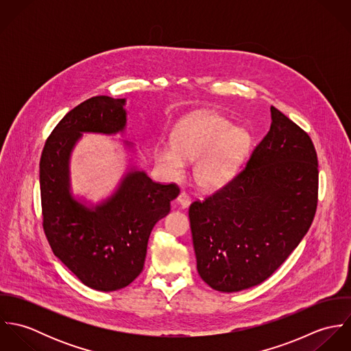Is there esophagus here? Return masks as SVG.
<instances>
[{"instance_id": "34e87169", "label": "esophagus", "mask_w": 351, "mask_h": 351, "mask_svg": "<svg viewBox=\"0 0 351 351\" xmlns=\"http://www.w3.org/2000/svg\"><path fill=\"white\" fill-rule=\"evenodd\" d=\"M177 202H178V205H180L181 208H188L189 204H191V199H189L188 193L181 192L180 196H178V199H177Z\"/></svg>"}]
</instances>
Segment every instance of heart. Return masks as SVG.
I'll use <instances>...</instances> for the list:
<instances>
[{
  "label": "heart",
  "mask_w": 351,
  "mask_h": 351,
  "mask_svg": "<svg viewBox=\"0 0 351 351\" xmlns=\"http://www.w3.org/2000/svg\"><path fill=\"white\" fill-rule=\"evenodd\" d=\"M249 132L216 114H197L181 121L173 132V145L155 149V160L167 178L178 180L185 162H196L195 177L205 191L223 188L234 176L250 147Z\"/></svg>",
  "instance_id": "obj_1"
}]
</instances>
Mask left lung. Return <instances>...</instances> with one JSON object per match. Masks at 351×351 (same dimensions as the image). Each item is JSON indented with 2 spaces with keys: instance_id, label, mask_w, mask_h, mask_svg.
Wrapping results in <instances>:
<instances>
[{
  "instance_id": "left-lung-1",
  "label": "left lung",
  "mask_w": 351,
  "mask_h": 351,
  "mask_svg": "<svg viewBox=\"0 0 351 351\" xmlns=\"http://www.w3.org/2000/svg\"><path fill=\"white\" fill-rule=\"evenodd\" d=\"M271 124L245 169L189 206L197 271L220 292L269 278L308 232L317 205V155L309 135L271 106Z\"/></svg>"
}]
</instances>
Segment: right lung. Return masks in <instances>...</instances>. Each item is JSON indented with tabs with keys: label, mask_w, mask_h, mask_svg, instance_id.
Instances as JSON below:
<instances>
[{
	"label": "right lung",
	"mask_w": 351,
	"mask_h": 351,
	"mask_svg": "<svg viewBox=\"0 0 351 351\" xmlns=\"http://www.w3.org/2000/svg\"><path fill=\"white\" fill-rule=\"evenodd\" d=\"M124 105L125 99L108 96L81 102L53 128L40 158L43 230L51 249L82 284L102 292L125 288L142 273L151 230L180 193L176 184L154 182L132 169L93 208L73 197L69 163L75 143L82 132H123Z\"/></svg>",
	"instance_id": "right-lung-1"
}]
</instances>
